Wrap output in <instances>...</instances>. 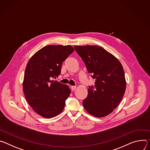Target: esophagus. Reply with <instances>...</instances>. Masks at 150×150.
Masks as SVG:
<instances>
[{"label": "esophagus", "mask_w": 150, "mask_h": 150, "mask_svg": "<svg viewBox=\"0 0 150 150\" xmlns=\"http://www.w3.org/2000/svg\"><path fill=\"white\" fill-rule=\"evenodd\" d=\"M76 86H71V91H75L76 90Z\"/></svg>", "instance_id": "esophagus-1"}]
</instances>
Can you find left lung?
Masks as SVG:
<instances>
[{"label":"left lung","mask_w":150,"mask_h":150,"mask_svg":"<svg viewBox=\"0 0 150 150\" xmlns=\"http://www.w3.org/2000/svg\"><path fill=\"white\" fill-rule=\"evenodd\" d=\"M74 49L95 79L94 86L88 88L83 105L95 117H105L118 106L125 92L123 66L117 58L101 46H74Z\"/></svg>","instance_id":"8db88e82"}]
</instances>
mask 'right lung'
<instances>
[{"label":"right lung","mask_w":150,"mask_h":150,"mask_svg":"<svg viewBox=\"0 0 150 150\" xmlns=\"http://www.w3.org/2000/svg\"><path fill=\"white\" fill-rule=\"evenodd\" d=\"M74 51L70 45H48L29 59L23 88L30 107L42 117L50 119L60 114L70 94L69 86L51 80L61 73L62 62Z\"/></svg>","instance_id":"1"}]
</instances>
